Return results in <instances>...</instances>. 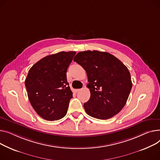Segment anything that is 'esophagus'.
<instances>
[{
    "label": "esophagus",
    "instance_id": "esophagus-1",
    "mask_svg": "<svg viewBox=\"0 0 160 160\" xmlns=\"http://www.w3.org/2000/svg\"><path fill=\"white\" fill-rule=\"evenodd\" d=\"M80 90H81V89H74V92H79Z\"/></svg>",
    "mask_w": 160,
    "mask_h": 160
}]
</instances>
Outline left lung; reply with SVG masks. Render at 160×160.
Returning a JSON list of instances; mask_svg holds the SVG:
<instances>
[{"label": "left lung", "instance_id": "1", "mask_svg": "<svg viewBox=\"0 0 160 160\" xmlns=\"http://www.w3.org/2000/svg\"><path fill=\"white\" fill-rule=\"evenodd\" d=\"M73 60L86 71L91 97L83 103L87 114L93 118L108 120L118 114L129 96L131 74L123 63L107 52H79Z\"/></svg>", "mask_w": 160, "mask_h": 160}]
</instances>
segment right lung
<instances>
[{
	"label": "right lung",
	"mask_w": 160,
	"mask_h": 160,
	"mask_svg": "<svg viewBox=\"0 0 160 160\" xmlns=\"http://www.w3.org/2000/svg\"><path fill=\"white\" fill-rule=\"evenodd\" d=\"M75 54L62 51L48 55L29 69L25 80L28 98L42 118L54 121L66 116L72 98L66 72Z\"/></svg>",
	"instance_id": "right-lung-1"
}]
</instances>
